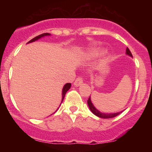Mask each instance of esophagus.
<instances>
[{
    "instance_id": "esophagus-1",
    "label": "esophagus",
    "mask_w": 152,
    "mask_h": 152,
    "mask_svg": "<svg viewBox=\"0 0 152 152\" xmlns=\"http://www.w3.org/2000/svg\"><path fill=\"white\" fill-rule=\"evenodd\" d=\"M82 83H83L82 78H81V77H77V78L75 80V82H74V85H75V87H78V86H80Z\"/></svg>"
}]
</instances>
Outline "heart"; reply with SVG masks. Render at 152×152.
Returning <instances> with one entry per match:
<instances>
[{"mask_svg":"<svg viewBox=\"0 0 152 152\" xmlns=\"http://www.w3.org/2000/svg\"><path fill=\"white\" fill-rule=\"evenodd\" d=\"M94 55H98V52H94Z\"/></svg>","mask_w":152,"mask_h":152,"instance_id":"heart-1","label":"heart"}]
</instances>
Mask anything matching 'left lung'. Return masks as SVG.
<instances>
[{
	"label": "left lung",
	"mask_w": 152,
	"mask_h": 152,
	"mask_svg": "<svg viewBox=\"0 0 152 152\" xmlns=\"http://www.w3.org/2000/svg\"><path fill=\"white\" fill-rule=\"evenodd\" d=\"M126 54L127 55V56H130V57L132 58V55L131 52H130V50L128 49V48H127L126 50ZM88 107H89L90 110H91L93 113L94 114L95 116H98V117H100V118H103V119H111V118H113V117H115V116H118L119 114H120L122 112H123V111H120V112L111 113L100 112V111L98 110L97 109H96V107L94 106L92 101H91V96H90L89 99H88Z\"/></svg>",
	"instance_id": "8db88e82"
}]
</instances>
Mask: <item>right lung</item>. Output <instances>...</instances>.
I'll return each instance as SVG.
<instances>
[{"label": "right lung", "instance_id": "1", "mask_svg": "<svg viewBox=\"0 0 152 152\" xmlns=\"http://www.w3.org/2000/svg\"><path fill=\"white\" fill-rule=\"evenodd\" d=\"M51 36L50 33H43V34H41V35H39V36H36L35 38L33 39H31L30 41L28 42L27 44L30 43V42H35V41H37V40L39 39L42 38V37H45V36ZM71 86H72V84H71V83H67V84H64V87H63L62 92H61V96H62V98H61V103H62L63 100H64V96H65V94H66V92L68 91V90L70 89V88H71ZM58 108H59V107H58ZM56 111H57V110H56Z\"/></svg>", "mask_w": 152, "mask_h": 152}]
</instances>
